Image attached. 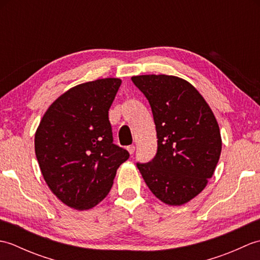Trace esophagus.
I'll list each match as a JSON object with an SVG mask.
<instances>
[{"label":"esophagus","instance_id":"obj_1","mask_svg":"<svg viewBox=\"0 0 260 260\" xmlns=\"http://www.w3.org/2000/svg\"><path fill=\"white\" fill-rule=\"evenodd\" d=\"M126 150L128 151L129 154H133V153L135 152V146H134V145H129V146L126 147Z\"/></svg>","mask_w":260,"mask_h":260}]
</instances>
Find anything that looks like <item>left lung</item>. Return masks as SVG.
<instances>
[{
  "instance_id": "1",
  "label": "left lung",
  "mask_w": 260,
  "mask_h": 260,
  "mask_svg": "<svg viewBox=\"0 0 260 260\" xmlns=\"http://www.w3.org/2000/svg\"><path fill=\"white\" fill-rule=\"evenodd\" d=\"M132 81L151 105L157 153L137 163L148 189L169 206L196 198L212 178L221 154L218 121L189 81L168 75H142Z\"/></svg>"
}]
</instances>
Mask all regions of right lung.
Here are the masks:
<instances>
[{
  "mask_svg": "<svg viewBox=\"0 0 260 260\" xmlns=\"http://www.w3.org/2000/svg\"><path fill=\"white\" fill-rule=\"evenodd\" d=\"M121 84L105 78L77 85L54 101L35 135L37 159L49 189L66 206L103 201L129 153L113 143L108 110Z\"/></svg>",
  "mask_w": 260,
  "mask_h": 260,
  "instance_id": "right-lung-1",
  "label": "right lung"
}]
</instances>
